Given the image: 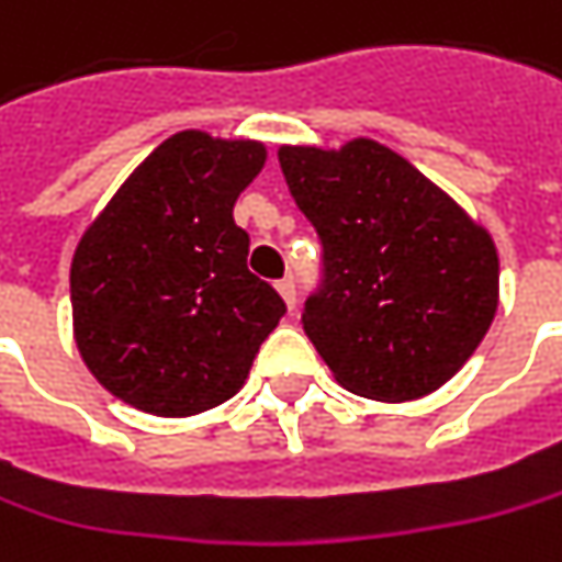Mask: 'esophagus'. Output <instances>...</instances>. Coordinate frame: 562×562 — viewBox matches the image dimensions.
I'll return each mask as SVG.
<instances>
[{"instance_id":"obj_1","label":"esophagus","mask_w":562,"mask_h":562,"mask_svg":"<svg viewBox=\"0 0 562 562\" xmlns=\"http://www.w3.org/2000/svg\"><path fill=\"white\" fill-rule=\"evenodd\" d=\"M278 294L284 296L288 310H294V306H296V284H294V278H281V281H278Z\"/></svg>"}]
</instances>
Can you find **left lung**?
<instances>
[{
	"instance_id": "1",
	"label": "left lung",
	"mask_w": 562,
	"mask_h": 562,
	"mask_svg": "<svg viewBox=\"0 0 562 562\" xmlns=\"http://www.w3.org/2000/svg\"><path fill=\"white\" fill-rule=\"evenodd\" d=\"M296 209L323 243L303 331L335 379L373 402H411L456 376L499 300L491 234L392 148L278 151Z\"/></svg>"
}]
</instances>
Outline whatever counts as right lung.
Wrapping results in <instances>:
<instances>
[{
  "label": "right lung",
  "instance_id": "1",
  "mask_svg": "<svg viewBox=\"0 0 562 562\" xmlns=\"http://www.w3.org/2000/svg\"><path fill=\"white\" fill-rule=\"evenodd\" d=\"M266 145L177 132L145 157L71 259L81 360L126 405L189 417L237 395L288 313L246 268L234 221Z\"/></svg>",
  "mask_w": 562,
  "mask_h": 562
}]
</instances>
